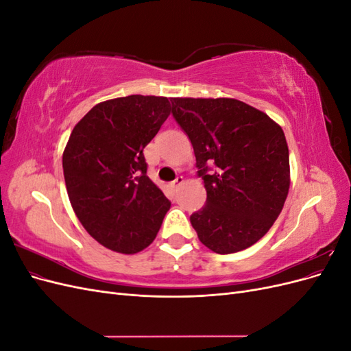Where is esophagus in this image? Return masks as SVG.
<instances>
[{
  "label": "esophagus",
  "instance_id": "esophagus-1",
  "mask_svg": "<svg viewBox=\"0 0 351 351\" xmlns=\"http://www.w3.org/2000/svg\"><path fill=\"white\" fill-rule=\"evenodd\" d=\"M183 183H184V178H183L182 176H178V177L174 180V182L171 183V187H173V189H177V187L182 186Z\"/></svg>",
  "mask_w": 351,
  "mask_h": 351
}]
</instances>
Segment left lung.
<instances>
[{
    "mask_svg": "<svg viewBox=\"0 0 351 351\" xmlns=\"http://www.w3.org/2000/svg\"><path fill=\"white\" fill-rule=\"evenodd\" d=\"M171 104L206 189V205L190 217L199 240L219 254L250 247L269 231L289 195L281 125L232 98H173Z\"/></svg>",
    "mask_w": 351,
    "mask_h": 351,
    "instance_id": "1",
    "label": "left lung"
}]
</instances>
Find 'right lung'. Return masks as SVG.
Returning a JSON list of instances; mask_svg holds the SVG:
<instances>
[{
	"instance_id": "right-lung-1",
	"label": "right lung",
	"mask_w": 351,
	"mask_h": 351,
	"mask_svg": "<svg viewBox=\"0 0 351 351\" xmlns=\"http://www.w3.org/2000/svg\"><path fill=\"white\" fill-rule=\"evenodd\" d=\"M165 97L99 102L74 125L62 169L71 208L104 247L134 254L155 240L171 206L146 174L145 146L169 115Z\"/></svg>"
}]
</instances>
